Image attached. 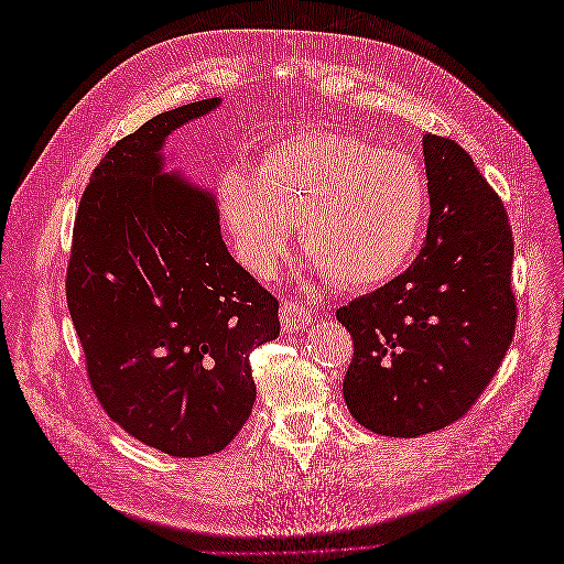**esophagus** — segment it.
Listing matches in <instances>:
<instances>
[{
  "instance_id": "obj_1",
  "label": "esophagus",
  "mask_w": 564,
  "mask_h": 564,
  "mask_svg": "<svg viewBox=\"0 0 564 564\" xmlns=\"http://www.w3.org/2000/svg\"><path fill=\"white\" fill-rule=\"evenodd\" d=\"M280 322L284 332H301L311 324V311L303 308V305L284 301L280 308Z\"/></svg>"
}]
</instances>
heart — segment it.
<instances>
[{
  "label": "heart",
  "instance_id": "heart-1",
  "mask_svg": "<svg viewBox=\"0 0 564 564\" xmlns=\"http://www.w3.org/2000/svg\"><path fill=\"white\" fill-rule=\"evenodd\" d=\"M220 207L237 256L256 275H268L296 228L305 259L352 292L392 280L414 259L431 185L406 152L340 131H303L270 143L256 174L226 169Z\"/></svg>",
  "mask_w": 564,
  "mask_h": 564
}]
</instances>
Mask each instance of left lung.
Wrapping results in <instances>:
<instances>
[{
	"mask_svg": "<svg viewBox=\"0 0 564 564\" xmlns=\"http://www.w3.org/2000/svg\"><path fill=\"white\" fill-rule=\"evenodd\" d=\"M431 218L402 275L350 301L344 398L371 433L419 437L464 416L516 334L513 232L503 202L458 143L423 135Z\"/></svg>",
	"mask_w": 564,
	"mask_h": 564,
	"instance_id": "left-lung-1",
	"label": "left lung"
}]
</instances>
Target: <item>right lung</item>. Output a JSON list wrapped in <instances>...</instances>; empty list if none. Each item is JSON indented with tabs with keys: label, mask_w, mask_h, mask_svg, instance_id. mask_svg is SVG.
Instances as JSON below:
<instances>
[{
	"label": "right lung",
	"mask_w": 564,
	"mask_h": 564,
	"mask_svg": "<svg viewBox=\"0 0 564 564\" xmlns=\"http://www.w3.org/2000/svg\"><path fill=\"white\" fill-rule=\"evenodd\" d=\"M220 98L166 110L115 143L82 195L67 308L108 416L169 456L224 449L251 414L249 355L280 303L237 263L209 191L164 172V143Z\"/></svg>",
	"instance_id": "obj_1"
}]
</instances>
